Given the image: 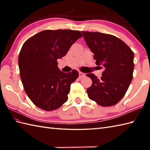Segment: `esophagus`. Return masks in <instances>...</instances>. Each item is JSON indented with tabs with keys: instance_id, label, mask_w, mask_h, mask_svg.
Segmentation results:
<instances>
[{
	"instance_id": "1",
	"label": "esophagus",
	"mask_w": 150,
	"mask_h": 150,
	"mask_svg": "<svg viewBox=\"0 0 150 150\" xmlns=\"http://www.w3.org/2000/svg\"><path fill=\"white\" fill-rule=\"evenodd\" d=\"M86 76V75H85V73H82V72H79V77H80L81 79V78H83V77H84Z\"/></svg>"
}]
</instances>
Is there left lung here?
<instances>
[{
	"mask_svg": "<svg viewBox=\"0 0 150 150\" xmlns=\"http://www.w3.org/2000/svg\"><path fill=\"white\" fill-rule=\"evenodd\" d=\"M82 33L94 53L96 64L105 69L100 79L93 73L86 75L92 81L86 91L88 97L101 106H113L125 95L132 81L134 53L125 42L112 35Z\"/></svg>",
	"mask_w": 150,
	"mask_h": 150,
	"instance_id": "8db88e82",
	"label": "left lung"
}]
</instances>
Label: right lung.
I'll return each mask as SVG.
<instances>
[{"label": "right lung", "instance_id": "right-lung-1", "mask_svg": "<svg viewBox=\"0 0 150 150\" xmlns=\"http://www.w3.org/2000/svg\"><path fill=\"white\" fill-rule=\"evenodd\" d=\"M82 37L77 30H47L22 45L18 60L21 81L28 97L41 110H55L68 100L70 85L79 77V72L61 71L57 59L65 56Z\"/></svg>", "mask_w": 150, "mask_h": 150}]
</instances>
